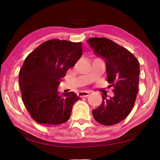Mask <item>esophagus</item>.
Returning <instances> with one entry per match:
<instances>
[{"instance_id": "esophagus-1", "label": "esophagus", "mask_w": 160, "mask_h": 160, "mask_svg": "<svg viewBox=\"0 0 160 160\" xmlns=\"http://www.w3.org/2000/svg\"><path fill=\"white\" fill-rule=\"evenodd\" d=\"M89 92H86V91H82L80 92H78V95L81 98L87 97V96H89Z\"/></svg>"}]
</instances>
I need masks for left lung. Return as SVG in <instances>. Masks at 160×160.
<instances>
[{
	"instance_id": "left-lung-1",
	"label": "left lung",
	"mask_w": 160,
	"mask_h": 160,
	"mask_svg": "<svg viewBox=\"0 0 160 160\" xmlns=\"http://www.w3.org/2000/svg\"><path fill=\"white\" fill-rule=\"evenodd\" d=\"M96 55L106 61L107 80L113 87V97L102 96V102L92 115L98 123L106 126L124 120L134 106L138 92L139 62L130 51L106 38L87 41Z\"/></svg>"
}]
</instances>
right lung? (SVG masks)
Wrapping results in <instances>:
<instances>
[{
  "mask_svg": "<svg viewBox=\"0 0 160 160\" xmlns=\"http://www.w3.org/2000/svg\"><path fill=\"white\" fill-rule=\"evenodd\" d=\"M82 55V43L52 39L39 45L25 60L19 73L22 99L37 123L58 127L66 122L79 98L58 92L60 78Z\"/></svg>",
  "mask_w": 160,
  "mask_h": 160,
  "instance_id": "add662e5",
  "label": "right lung"
}]
</instances>
